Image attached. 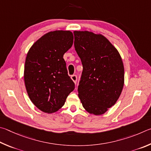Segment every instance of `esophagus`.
<instances>
[{
	"label": "esophagus",
	"mask_w": 151,
	"mask_h": 151,
	"mask_svg": "<svg viewBox=\"0 0 151 151\" xmlns=\"http://www.w3.org/2000/svg\"><path fill=\"white\" fill-rule=\"evenodd\" d=\"M71 80H72L75 83H76V82H77V76H76V75L71 76Z\"/></svg>",
	"instance_id": "obj_1"
}]
</instances>
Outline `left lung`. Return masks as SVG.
<instances>
[{
	"label": "left lung",
	"mask_w": 151,
	"mask_h": 151,
	"mask_svg": "<svg viewBox=\"0 0 151 151\" xmlns=\"http://www.w3.org/2000/svg\"><path fill=\"white\" fill-rule=\"evenodd\" d=\"M74 46L83 65L78 96L84 109L101 115L115 104L125 75L119 52L106 37L89 31L73 32Z\"/></svg>",
	"instance_id": "1"
}]
</instances>
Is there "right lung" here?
Instances as JSON below:
<instances>
[{
    "label": "right lung",
    "instance_id": "right-lung-1",
    "mask_svg": "<svg viewBox=\"0 0 151 151\" xmlns=\"http://www.w3.org/2000/svg\"><path fill=\"white\" fill-rule=\"evenodd\" d=\"M73 42L71 31H51L37 40L28 50L24 71L26 89L32 104L44 113L61 109L75 88L63 58Z\"/></svg>",
    "mask_w": 151,
    "mask_h": 151
}]
</instances>
